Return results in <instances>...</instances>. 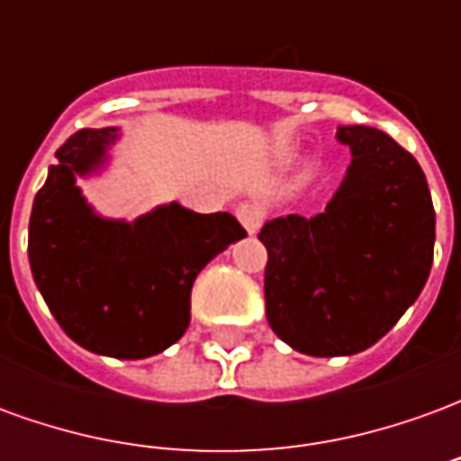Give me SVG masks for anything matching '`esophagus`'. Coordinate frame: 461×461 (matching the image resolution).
<instances>
[{
	"mask_svg": "<svg viewBox=\"0 0 461 461\" xmlns=\"http://www.w3.org/2000/svg\"><path fill=\"white\" fill-rule=\"evenodd\" d=\"M234 214H237V220L241 221V227L249 231V234H257V231L261 230V224H264V217H267V212H264V207H261L259 202L251 200L240 202Z\"/></svg>",
	"mask_w": 461,
	"mask_h": 461,
	"instance_id": "34e87169",
	"label": "esophagus"
}]
</instances>
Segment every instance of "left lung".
<instances>
[{"label": "left lung", "instance_id": "1", "mask_svg": "<svg viewBox=\"0 0 461 461\" xmlns=\"http://www.w3.org/2000/svg\"><path fill=\"white\" fill-rule=\"evenodd\" d=\"M336 135L353 162L326 212L259 231L271 330L316 357L383 339L420 296L435 251V207L415 158L367 125H339Z\"/></svg>", "mask_w": 461, "mask_h": 461}]
</instances>
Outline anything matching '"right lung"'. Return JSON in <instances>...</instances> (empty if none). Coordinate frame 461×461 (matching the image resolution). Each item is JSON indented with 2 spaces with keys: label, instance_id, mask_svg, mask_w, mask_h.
I'll return each instance as SVG.
<instances>
[{
  "label": "right lung",
  "instance_id": "1",
  "mask_svg": "<svg viewBox=\"0 0 461 461\" xmlns=\"http://www.w3.org/2000/svg\"><path fill=\"white\" fill-rule=\"evenodd\" d=\"M115 128H84L56 150L29 220V264L66 336L101 356L150 357L190 326V291L207 261L247 237L227 212L175 204L132 224L95 217L76 187Z\"/></svg>",
  "mask_w": 461,
  "mask_h": 461
}]
</instances>
